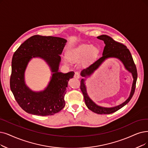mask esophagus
I'll list each match as a JSON object with an SVG mask.
<instances>
[{
  "label": "esophagus",
  "instance_id": "esophagus-1",
  "mask_svg": "<svg viewBox=\"0 0 148 148\" xmlns=\"http://www.w3.org/2000/svg\"><path fill=\"white\" fill-rule=\"evenodd\" d=\"M74 77H75V78L79 79L80 78V73L78 72H76L74 75Z\"/></svg>",
  "mask_w": 148,
  "mask_h": 148
}]
</instances>
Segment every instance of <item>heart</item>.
I'll list each match as a JSON object with an SVG mask.
<instances>
[{"mask_svg": "<svg viewBox=\"0 0 148 148\" xmlns=\"http://www.w3.org/2000/svg\"><path fill=\"white\" fill-rule=\"evenodd\" d=\"M98 52L99 50L95 46L82 44L70 50L68 53V58L72 60H78L86 56L87 59H91L95 57Z\"/></svg>", "mask_w": 148, "mask_h": 148, "instance_id": "obj_1", "label": "heart"}]
</instances>
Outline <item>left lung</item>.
<instances>
[{
    "label": "left lung",
    "instance_id": "8db88e82",
    "mask_svg": "<svg viewBox=\"0 0 148 148\" xmlns=\"http://www.w3.org/2000/svg\"><path fill=\"white\" fill-rule=\"evenodd\" d=\"M97 38L103 40L106 44L103 52V56L95 62H93L92 65H90L89 67L82 70L81 75L82 77L90 76L94 72L95 70H96L101 66V64L106 59L109 58H116L123 62L124 66L128 72L132 73L134 79L131 91L130 93L129 98L122 104L113 108H104L98 106L97 104L95 103L89 98L87 94V88L85 84L86 79H81L80 88L84 95L85 103L88 109L98 114H110L122 108L123 106L127 104L132 98L135 90L136 82H137V71L131 52H130L128 49H127L126 46L121 43L116 42V41L114 40L112 38L107 36V35H101V36H98Z\"/></svg>",
    "mask_w": 148,
    "mask_h": 148
}]
</instances>
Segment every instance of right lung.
<instances>
[{"mask_svg": "<svg viewBox=\"0 0 148 148\" xmlns=\"http://www.w3.org/2000/svg\"><path fill=\"white\" fill-rule=\"evenodd\" d=\"M67 40L53 36L34 35L22 44L14 52L11 62L10 88L17 103L27 113L40 116L52 115L65 106L64 96L68 81L75 73L59 72L61 56ZM39 57L49 64L52 74L43 91H32L25 82L27 65L33 57Z\"/></svg>", "mask_w": 148, "mask_h": 148, "instance_id": "1", "label": "right lung"}]
</instances>
